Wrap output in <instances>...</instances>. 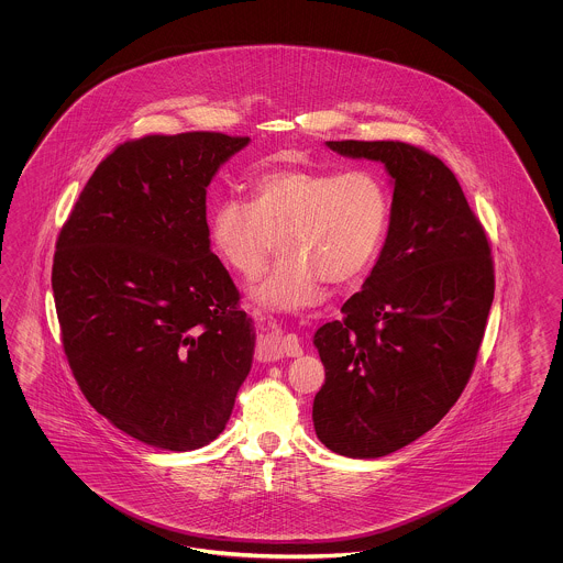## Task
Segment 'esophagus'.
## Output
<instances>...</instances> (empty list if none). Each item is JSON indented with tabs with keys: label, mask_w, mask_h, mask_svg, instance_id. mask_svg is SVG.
<instances>
[{
	"label": "esophagus",
	"mask_w": 563,
	"mask_h": 563,
	"mask_svg": "<svg viewBox=\"0 0 563 563\" xmlns=\"http://www.w3.org/2000/svg\"><path fill=\"white\" fill-rule=\"evenodd\" d=\"M257 354L262 358H280V356H299L301 344L295 333L283 335L276 327H264Z\"/></svg>",
	"instance_id": "obj_1"
}]
</instances>
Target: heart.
I'll use <instances>...</instances> for the list:
<instances>
[{"instance_id":"obj_1","label":"heart","mask_w":563,"mask_h":563,"mask_svg":"<svg viewBox=\"0 0 563 563\" xmlns=\"http://www.w3.org/2000/svg\"><path fill=\"white\" fill-rule=\"evenodd\" d=\"M390 223V191L372 168H285L257 177L251 202L223 200L211 217L219 257L246 280L269 262L276 239L283 260L253 289L278 312L319 306L324 283L350 285L374 264Z\"/></svg>"}]
</instances>
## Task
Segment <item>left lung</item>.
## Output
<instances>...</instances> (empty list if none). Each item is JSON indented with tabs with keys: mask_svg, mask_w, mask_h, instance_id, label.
<instances>
[{
	"mask_svg": "<svg viewBox=\"0 0 563 563\" xmlns=\"http://www.w3.org/2000/svg\"><path fill=\"white\" fill-rule=\"evenodd\" d=\"M384 162L395 181L384 249L344 317L314 333L324 384L317 437L335 454L379 457L429 432L475 369L494 299L492 244L454 173L402 141H327Z\"/></svg>",
	"mask_w": 563,
	"mask_h": 563,
	"instance_id": "8db88e82",
	"label": "left lung"
}]
</instances>
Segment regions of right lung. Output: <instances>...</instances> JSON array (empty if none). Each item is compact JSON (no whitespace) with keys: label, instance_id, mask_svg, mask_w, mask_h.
<instances>
[{"label":"right lung","instance_id":"right-lung-1","mask_svg":"<svg viewBox=\"0 0 563 563\" xmlns=\"http://www.w3.org/2000/svg\"><path fill=\"white\" fill-rule=\"evenodd\" d=\"M246 143L209 131L120 143L56 239L71 374L113 427L161 450L217 439L251 369L253 327L207 225V186Z\"/></svg>","mask_w":563,"mask_h":563}]
</instances>
